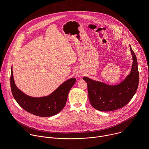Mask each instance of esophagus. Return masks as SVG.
<instances>
[{
    "mask_svg": "<svg viewBox=\"0 0 149 149\" xmlns=\"http://www.w3.org/2000/svg\"><path fill=\"white\" fill-rule=\"evenodd\" d=\"M77 75L78 77H81V73L80 72H78H78H77Z\"/></svg>",
    "mask_w": 149,
    "mask_h": 149,
    "instance_id": "1",
    "label": "esophagus"
}]
</instances>
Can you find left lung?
I'll return each instance as SVG.
<instances>
[{"label": "left lung", "instance_id": "1", "mask_svg": "<svg viewBox=\"0 0 149 149\" xmlns=\"http://www.w3.org/2000/svg\"><path fill=\"white\" fill-rule=\"evenodd\" d=\"M133 57L130 74L120 84L110 86L84 77L87 83L88 98L93 107L101 111H111L128 104L135 94L139 85V74L135 53L130 45Z\"/></svg>", "mask_w": 149, "mask_h": 149}]
</instances>
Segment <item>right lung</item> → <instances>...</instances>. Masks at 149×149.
Segmentation results:
<instances>
[{"instance_id":"add662e5","label":"right lung","mask_w":149,"mask_h":149,"mask_svg":"<svg viewBox=\"0 0 149 149\" xmlns=\"http://www.w3.org/2000/svg\"><path fill=\"white\" fill-rule=\"evenodd\" d=\"M75 81V78L67 80L48 96L32 97L17 88L13 79L12 68H11L10 87L14 98L23 109L39 117H51L59 113L65 107L69 91Z\"/></svg>"}]
</instances>
